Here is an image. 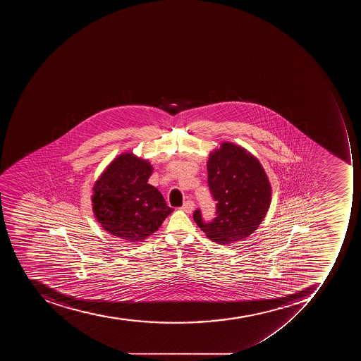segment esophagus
I'll return each instance as SVG.
<instances>
[{"label": "esophagus", "instance_id": "esophagus-1", "mask_svg": "<svg viewBox=\"0 0 361 361\" xmlns=\"http://www.w3.org/2000/svg\"><path fill=\"white\" fill-rule=\"evenodd\" d=\"M194 207H195V204H194L193 202L186 201L182 207V210L186 213H192L193 212Z\"/></svg>", "mask_w": 361, "mask_h": 361}]
</instances>
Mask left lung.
I'll return each mask as SVG.
<instances>
[{"mask_svg": "<svg viewBox=\"0 0 361 361\" xmlns=\"http://www.w3.org/2000/svg\"><path fill=\"white\" fill-rule=\"evenodd\" d=\"M207 168L218 216L211 224H204L201 212L196 210L194 220L216 244H233L247 238L264 220L272 200L264 168L247 149L233 142H221L210 151Z\"/></svg>", "mask_w": 361, "mask_h": 361, "instance_id": "obj_1", "label": "left lung"}]
</instances>
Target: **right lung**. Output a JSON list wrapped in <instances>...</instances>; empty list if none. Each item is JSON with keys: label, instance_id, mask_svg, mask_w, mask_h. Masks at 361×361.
<instances>
[{"label": "right lung", "instance_id": "right-lung-1", "mask_svg": "<svg viewBox=\"0 0 361 361\" xmlns=\"http://www.w3.org/2000/svg\"><path fill=\"white\" fill-rule=\"evenodd\" d=\"M154 166L133 152L114 158L94 182L91 195L97 222L126 243H143L161 227L173 209L148 184Z\"/></svg>", "mask_w": 361, "mask_h": 361}]
</instances>
